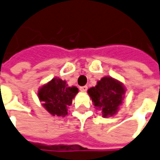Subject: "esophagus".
I'll return each instance as SVG.
<instances>
[{"mask_svg": "<svg viewBox=\"0 0 160 160\" xmlns=\"http://www.w3.org/2000/svg\"><path fill=\"white\" fill-rule=\"evenodd\" d=\"M87 86H81V87H80V90H81L82 92H85L87 91Z\"/></svg>", "mask_w": 160, "mask_h": 160, "instance_id": "esophagus-1", "label": "esophagus"}]
</instances>
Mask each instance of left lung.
<instances>
[{"label":"left lung","mask_w":160,"mask_h":160,"mask_svg":"<svg viewBox=\"0 0 160 160\" xmlns=\"http://www.w3.org/2000/svg\"><path fill=\"white\" fill-rule=\"evenodd\" d=\"M126 89L122 82L111 77H104L95 87L90 88L88 94L96 109L101 110L104 118L113 116L122 104Z\"/></svg>","instance_id":"8db88e82"}]
</instances>
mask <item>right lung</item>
Listing matches in <instances>:
<instances>
[{
	"mask_svg": "<svg viewBox=\"0 0 160 160\" xmlns=\"http://www.w3.org/2000/svg\"><path fill=\"white\" fill-rule=\"evenodd\" d=\"M78 93L76 86L68 87L65 80L54 78L38 89V97L45 109L52 116L65 117L68 108L71 106L73 98Z\"/></svg>",
	"mask_w": 160,
	"mask_h": 160,
	"instance_id": "add662e5",
	"label": "right lung"
}]
</instances>
